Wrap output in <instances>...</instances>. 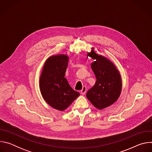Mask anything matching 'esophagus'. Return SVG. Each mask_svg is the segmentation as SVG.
I'll return each instance as SVG.
<instances>
[{
	"label": "esophagus",
	"instance_id": "1",
	"mask_svg": "<svg viewBox=\"0 0 152 152\" xmlns=\"http://www.w3.org/2000/svg\"><path fill=\"white\" fill-rule=\"evenodd\" d=\"M86 90H87V88H86V86H83L82 89L81 91H80L81 94H85L86 93Z\"/></svg>",
	"mask_w": 152,
	"mask_h": 152
}]
</instances>
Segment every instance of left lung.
Masks as SVG:
<instances>
[{
	"mask_svg": "<svg viewBox=\"0 0 152 152\" xmlns=\"http://www.w3.org/2000/svg\"><path fill=\"white\" fill-rule=\"evenodd\" d=\"M88 56L95 60L91 66L96 82L86 93V97L97 109L102 110L118 99L121 90L120 75L107 58L98 55L93 50Z\"/></svg>",
	"mask_w": 152,
	"mask_h": 152,
	"instance_id": "1",
	"label": "left lung"
}]
</instances>
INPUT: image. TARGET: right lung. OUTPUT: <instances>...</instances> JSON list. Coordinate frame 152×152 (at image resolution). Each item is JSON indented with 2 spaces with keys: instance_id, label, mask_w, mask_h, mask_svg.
Here are the masks:
<instances>
[{
  "instance_id": "1",
  "label": "right lung",
  "mask_w": 152,
  "mask_h": 152,
  "mask_svg": "<svg viewBox=\"0 0 152 152\" xmlns=\"http://www.w3.org/2000/svg\"><path fill=\"white\" fill-rule=\"evenodd\" d=\"M68 62L66 55L50 57L45 64L39 79L43 98L52 107L59 111L66 110L79 96L65 77Z\"/></svg>"
}]
</instances>
